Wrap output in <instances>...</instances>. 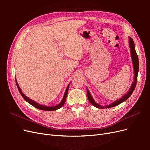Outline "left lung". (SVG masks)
I'll return each instance as SVG.
<instances>
[{
    "label": "left lung",
    "instance_id": "obj_1",
    "mask_svg": "<svg viewBox=\"0 0 150 150\" xmlns=\"http://www.w3.org/2000/svg\"><path fill=\"white\" fill-rule=\"evenodd\" d=\"M129 47H130V52H131V59H132V62H133V69H134V81H133V83L131 84V87L129 89V91L127 92L126 94H125L123 96H122L121 98H120L118 100H117L115 102H113L112 103L110 104V105H107V106H101L100 104H99L95 102V101L93 99V97L91 95L89 90L87 89V96L88 98L89 99V101L90 103H91L94 106H95L97 108L99 109H103V108H110L112 107H115L117 105H119L120 104L122 103V102L125 101L126 99H128L129 96L131 95V94L133 93L134 91V88L136 87V85H137V78H138V71H139V61H138V57L137 54V52H136L135 50V47H134V43L133 42V39L131 38H129Z\"/></svg>",
    "mask_w": 150,
    "mask_h": 150
}]
</instances>
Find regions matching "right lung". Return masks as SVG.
I'll use <instances>...</instances> for the list:
<instances>
[{"mask_svg": "<svg viewBox=\"0 0 150 150\" xmlns=\"http://www.w3.org/2000/svg\"><path fill=\"white\" fill-rule=\"evenodd\" d=\"M16 85H17V87L18 88V90H19V93H21V94L22 95V96L23 97V98L25 99V100L28 102L30 104H31L32 106H33L34 107H35V108L37 109H39V110H44V111H55V110H58V109L61 108L62 106H63V105H64L65 102H66V97H67V93H68V89H69V84L67 86V88L66 89V91H65V93H64V97H63L62 99L61 102L57 104V105L56 106H43V105H41V104H39V103H38L37 102H35L33 100H32V99H29L28 97H27L25 94H24L23 93H22V91L21 89V88H19V85H18L17 84V80L16 79Z\"/></svg>", "mask_w": 150, "mask_h": 150, "instance_id": "right-lung-1", "label": "right lung"}]
</instances>
